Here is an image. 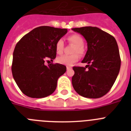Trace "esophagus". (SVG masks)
<instances>
[{
	"instance_id": "34e87169",
	"label": "esophagus",
	"mask_w": 131,
	"mask_h": 131,
	"mask_svg": "<svg viewBox=\"0 0 131 131\" xmlns=\"http://www.w3.org/2000/svg\"><path fill=\"white\" fill-rule=\"evenodd\" d=\"M67 70H68V69H71V67H69V66H67Z\"/></svg>"
}]
</instances>
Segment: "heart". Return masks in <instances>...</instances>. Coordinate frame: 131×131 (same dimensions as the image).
Returning a JSON list of instances; mask_svg holds the SVG:
<instances>
[{"instance_id":"b5f03b06","label":"heart","mask_w":131,"mask_h":131,"mask_svg":"<svg viewBox=\"0 0 131 131\" xmlns=\"http://www.w3.org/2000/svg\"><path fill=\"white\" fill-rule=\"evenodd\" d=\"M68 40L72 45L75 46L73 53H78L82 54L84 53V49L83 47L84 40L83 38L77 34H73L68 37ZM56 51L58 54H61L63 52V42L62 39H60L56 42L55 46ZM79 59V55L77 54H74L72 55H63L58 58L57 61L60 64L66 65V66H72Z\"/></svg>"}]
</instances>
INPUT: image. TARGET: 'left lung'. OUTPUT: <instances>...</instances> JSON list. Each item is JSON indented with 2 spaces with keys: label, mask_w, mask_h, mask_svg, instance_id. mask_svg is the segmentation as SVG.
I'll return each instance as SVG.
<instances>
[{
  "label": "left lung",
  "mask_w": 131,
  "mask_h": 131,
  "mask_svg": "<svg viewBox=\"0 0 131 131\" xmlns=\"http://www.w3.org/2000/svg\"><path fill=\"white\" fill-rule=\"evenodd\" d=\"M71 29L86 40L87 51L82 62L89 64L73 68V89L85 98H100L110 91L119 72L121 58L116 40L96 27Z\"/></svg>",
  "instance_id": "obj_1"
}]
</instances>
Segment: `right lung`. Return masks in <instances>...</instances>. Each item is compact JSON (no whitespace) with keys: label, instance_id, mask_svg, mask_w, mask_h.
<instances>
[{"label":"right lung","instance_id":"obj_1","mask_svg":"<svg viewBox=\"0 0 131 131\" xmlns=\"http://www.w3.org/2000/svg\"><path fill=\"white\" fill-rule=\"evenodd\" d=\"M68 32L67 29L40 26L24 35L16 45L12 66V75L21 91L31 98L50 95L56 89L59 77L66 71L60 63L45 61L56 58V43Z\"/></svg>","mask_w":131,"mask_h":131}]
</instances>
